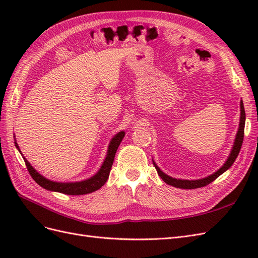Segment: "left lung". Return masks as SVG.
Wrapping results in <instances>:
<instances>
[{
  "instance_id": "1",
  "label": "left lung",
  "mask_w": 258,
  "mask_h": 258,
  "mask_svg": "<svg viewBox=\"0 0 258 258\" xmlns=\"http://www.w3.org/2000/svg\"><path fill=\"white\" fill-rule=\"evenodd\" d=\"M240 122H239V129L237 132V136L235 139V143H233L232 150L229 154L228 159L226 160V162L224 163V166L222 168L218 169L216 172H214L213 174H211L205 178L201 179H194V181H188V179H179V178H174L171 177L169 175H167L166 173H163L162 171L158 168V166L156 165L155 161H153L154 166L157 170V173L159 174V176L162 178L163 182H166L168 185L177 187V188H183V189H194V188H199V187H204L207 186L208 184L212 183L215 178H217L221 174H223L226 170H228L232 163L235 162L236 158L238 157L239 152L241 150L242 146V142H243V138H244V124H245V111H244V106H243V102H240Z\"/></svg>"
}]
</instances>
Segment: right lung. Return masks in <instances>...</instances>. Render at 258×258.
<instances>
[{"mask_svg":"<svg viewBox=\"0 0 258 258\" xmlns=\"http://www.w3.org/2000/svg\"><path fill=\"white\" fill-rule=\"evenodd\" d=\"M124 137V132L120 131L117 134L110 142V145H108L107 148V154L106 157L101 166L100 170L93 176H91L88 179H85V181L82 182H72V183H60V182H53L50 181V179L44 177L41 175L37 171L30 165V162L23 157V160L26 162L27 169L29 171V173L32 176L34 181L42 186L43 188L51 190V191H58L61 194H66V195H85V194H90L92 191H96L100 189L102 187L105 182L107 181L108 175H110V171L113 166L114 158H115V154L117 152V148H118L121 140ZM15 144H16L17 148L19 150L18 144L15 141ZM20 152V150H19Z\"/></svg>","mask_w":258,"mask_h":258,"instance_id":"1","label":"right lung"}]
</instances>
